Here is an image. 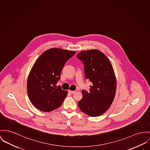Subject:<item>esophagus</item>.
<instances>
[{
    "mask_svg": "<svg viewBox=\"0 0 150 150\" xmlns=\"http://www.w3.org/2000/svg\"><path fill=\"white\" fill-rule=\"evenodd\" d=\"M75 92V91H71V90H69V93H71V94L74 93Z\"/></svg>",
    "mask_w": 150,
    "mask_h": 150,
    "instance_id": "1",
    "label": "esophagus"
}]
</instances>
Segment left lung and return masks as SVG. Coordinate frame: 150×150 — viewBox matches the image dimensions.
<instances>
[{"instance_id": "left-lung-1", "label": "left lung", "mask_w": 150, "mask_h": 150, "mask_svg": "<svg viewBox=\"0 0 150 150\" xmlns=\"http://www.w3.org/2000/svg\"><path fill=\"white\" fill-rule=\"evenodd\" d=\"M76 57L84 64L86 79L92 83L89 91L82 90L83 98L78 105L87 115H101L115 98L116 81L113 67L107 57L98 50L83 51Z\"/></svg>"}]
</instances>
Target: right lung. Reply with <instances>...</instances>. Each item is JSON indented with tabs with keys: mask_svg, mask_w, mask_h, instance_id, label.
Instances as JSON below:
<instances>
[{
	"mask_svg": "<svg viewBox=\"0 0 150 150\" xmlns=\"http://www.w3.org/2000/svg\"><path fill=\"white\" fill-rule=\"evenodd\" d=\"M75 54L72 51L51 48L36 60L28 77L27 89L29 99L36 108L50 112L63 103L68 92L56 84L64 64Z\"/></svg>",
	"mask_w": 150,
	"mask_h": 150,
	"instance_id": "obj_1",
	"label": "right lung"
}]
</instances>
